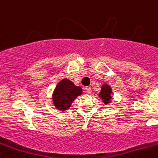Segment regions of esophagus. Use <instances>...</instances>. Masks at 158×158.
Segmentation results:
<instances>
[{"instance_id": "esophagus-1", "label": "esophagus", "mask_w": 158, "mask_h": 158, "mask_svg": "<svg viewBox=\"0 0 158 158\" xmlns=\"http://www.w3.org/2000/svg\"><path fill=\"white\" fill-rule=\"evenodd\" d=\"M85 92L87 93H89V94H90L92 92V89L91 88H89V87H86L85 88Z\"/></svg>"}]
</instances>
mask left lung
I'll return each instance as SVG.
<instances>
[{
    "label": "left lung",
    "mask_w": 158,
    "mask_h": 158,
    "mask_svg": "<svg viewBox=\"0 0 158 158\" xmlns=\"http://www.w3.org/2000/svg\"><path fill=\"white\" fill-rule=\"evenodd\" d=\"M111 94H112V91L111 89L108 85L104 84L101 87V90L99 94V96L103 100L104 104H108L111 100Z\"/></svg>",
    "instance_id": "obj_1"
}]
</instances>
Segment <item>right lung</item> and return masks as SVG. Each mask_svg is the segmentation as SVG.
I'll list each match as a JSON object with an SVG mask.
<instances>
[{
	"label": "right lung",
	"mask_w": 158,
	"mask_h": 158,
	"mask_svg": "<svg viewBox=\"0 0 158 158\" xmlns=\"http://www.w3.org/2000/svg\"><path fill=\"white\" fill-rule=\"evenodd\" d=\"M82 93V89L76 86L71 81L64 78L57 85L52 95L53 103L58 110L66 111L73 101Z\"/></svg>",
	"instance_id": "right-lung-1"
}]
</instances>
